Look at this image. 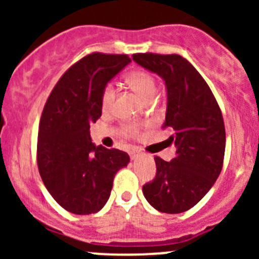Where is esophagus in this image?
Returning a JSON list of instances; mask_svg holds the SVG:
<instances>
[{
    "label": "esophagus",
    "mask_w": 259,
    "mask_h": 259,
    "mask_svg": "<svg viewBox=\"0 0 259 259\" xmlns=\"http://www.w3.org/2000/svg\"><path fill=\"white\" fill-rule=\"evenodd\" d=\"M138 156H139V154L135 153V151H132V153H130V158H132V160H135V159H138Z\"/></svg>",
    "instance_id": "obj_1"
}]
</instances>
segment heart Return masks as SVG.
Returning <instances> with one entry per match:
<instances>
[{"mask_svg":"<svg viewBox=\"0 0 259 259\" xmlns=\"http://www.w3.org/2000/svg\"><path fill=\"white\" fill-rule=\"evenodd\" d=\"M126 82L144 99L146 103L153 100L154 96L156 95V91H158V83H156L155 77L145 70H135V71L127 74ZM115 94H116V90H115L114 83L109 82L104 86L103 93H101V106H103L104 110H108L111 108ZM125 132L130 135H134L137 134L138 126L135 124H129L125 127Z\"/></svg>","mask_w":259,"mask_h":259,"instance_id":"b5f03b06","label":"heart"}]
</instances>
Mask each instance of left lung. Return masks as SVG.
<instances>
[{
  "label": "left lung",
  "instance_id": "1",
  "mask_svg": "<svg viewBox=\"0 0 259 259\" xmlns=\"http://www.w3.org/2000/svg\"><path fill=\"white\" fill-rule=\"evenodd\" d=\"M133 60L165 83L163 127L171 133L168 140L177 148L170 161L154 158L156 176L143 193L156 210L183 213L209 192L221 174L226 150L223 116L208 83L184 57L135 54Z\"/></svg>",
  "mask_w": 259,
  "mask_h": 259
}]
</instances>
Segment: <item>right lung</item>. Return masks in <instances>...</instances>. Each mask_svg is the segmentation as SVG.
<instances>
[{
	"label": "right lung",
	"mask_w": 259,
	"mask_h": 259,
	"mask_svg": "<svg viewBox=\"0 0 259 259\" xmlns=\"http://www.w3.org/2000/svg\"><path fill=\"white\" fill-rule=\"evenodd\" d=\"M126 55L91 54L67 70L50 94L38 127L37 165L49 193L64 209L98 213L110 197L125 151L96 146L90 125L101 116V93L130 64Z\"/></svg>",
	"instance_id": "right-lung-1"
}]
</instances>
